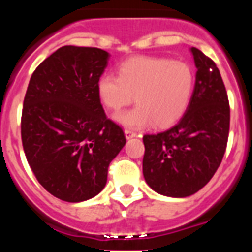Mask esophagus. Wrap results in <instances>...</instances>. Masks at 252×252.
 <instances>
[{"label":"esophagus","instance_id":"obj_1","mask_svg":"<svg viewBox=\"0 0 252 252\" xmlns=\"http://www.w3.org/2000/svg\"><path fill=\"white\" fill-rule=\"evenodd\" d=\"M125 136H126V139H132V137L136 136V132L131 130H125Z\"/></svg>","mask_w":252,"mask_h":252}]
</instances>
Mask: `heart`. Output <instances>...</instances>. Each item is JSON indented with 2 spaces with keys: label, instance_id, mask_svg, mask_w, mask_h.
Wrapping results in <instances>:
<instances>
[{
  "label": "heart",
  "instance_id": "1",
  "mask_svg": "<svg viewBox=\"0 0 252 252\" xmlns=\"http://www.w3.org/2000/svg\"><path fill=\"white\" fill-rule=\"evenodd\" d=\"M194 90V73L184 62L160 57H136L120 65L119 77L103 74L97 83L102 103L119 111L133 101L137 106L116 115L126 127L153 124L166 127L184 115Z\"/></svg>",
  "mask_w": 252,
  "mask_h": 252
}]
</instances>
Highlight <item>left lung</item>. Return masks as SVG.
<instances>
[{"mask_svg": "<svg viewBox=\"0 0 252 252\" xmlns=\"http://www.w3.org/2000/svg\"><path fill=\"white\" fill-rule=\"evenodd\" d=\"M190 51L197 74L186 113L169 130L142 137L144 178L166 197H189L212 179L230 131V103L220 70L199 49Z\"/></svg>", "mask_w": 252, "mask_h": 252, "instance_id": "8db88e82", "label": "left lung"}]
</instances>
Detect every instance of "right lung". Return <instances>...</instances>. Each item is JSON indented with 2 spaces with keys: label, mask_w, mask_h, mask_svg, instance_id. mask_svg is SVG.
Listing matches in <instances>:
<instances>
[{
  "label": "right lung",
  "mask_w": 252,
  "mask_h": 252,
  "mask_svg": "<svg viewBox=\"0 0 252 252\" xmlns=\"http://www.w3.org/2000/svg\"><path fill=\"white\" fill-rule=\"evenodd\" d=\"M108 58L98 48L62 46L29 82L22 146L37 182L62 201L77 203L98 194L110 162L126 144L97 92Z\"/></svg>",
  "instance_id": "add662e5"
}]
</instances>
